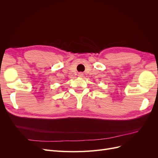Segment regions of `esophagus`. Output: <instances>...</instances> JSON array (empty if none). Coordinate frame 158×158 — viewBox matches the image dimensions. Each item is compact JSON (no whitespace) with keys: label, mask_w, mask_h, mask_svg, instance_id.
I'll return each instance as SVG.
<instances>
[{"label":"esophagus","mask_w":158,"mask_h":158,"mask_svg":"<svg viewBox=\"0 0 158 158\" xmlns=\"http://www.w3.org/2000/svg\"><path fill=\"white\" fill-rule=\"evenodd\" d=\"M83 75H84V73H82V72L78 73V76H80V77H82V76H83Z\"/></svg>","instance_id":"obj_1"}]
</instances>
